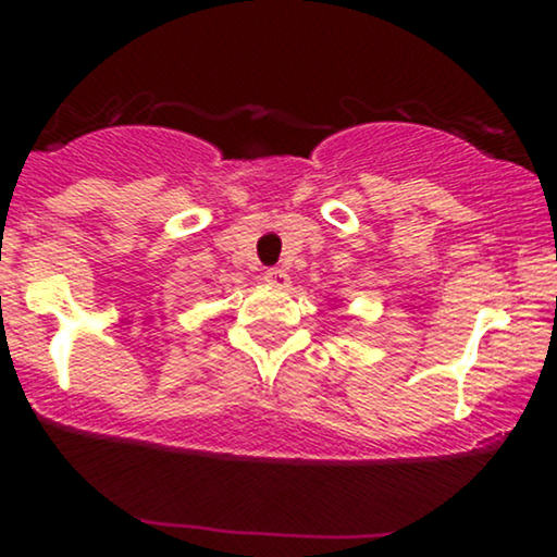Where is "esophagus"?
Instances as JSON below:
<instances>
[{"label": "esophagus", "instance_id": "obj_1", "mask_svg": "<svg viewBox=\"0 0 557 557\" xmlns=\"http://www.w3.org/2000/svg\"><path fill=\"white\" fill-rule=\"evenodd\" d=\"M264 283L267 285H272V287H280V290H283V287H287L290 285V274H287L285 270H267L264 272Z\"/></svg>", "mask_w": 557, "mask_h": 557}]
</instances>
